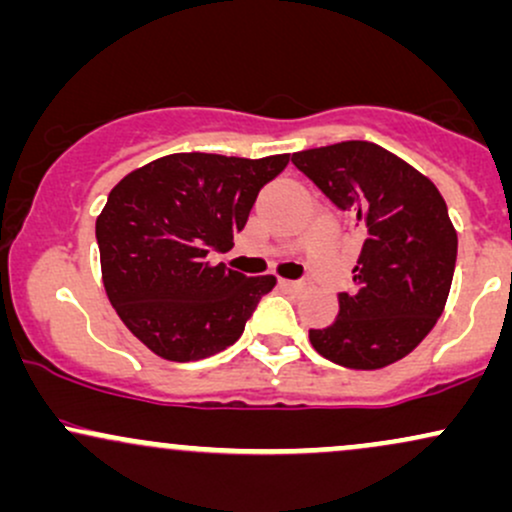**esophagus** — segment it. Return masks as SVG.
Instances as JSON below:
<instances>
[{
  "label": "esophagus",
  "mask_w": 512,
  "mask_h": 512,
  "mask_svg": "<svg viewBox=\"0 0 512 512\" xmlns=\"http://www.w3.org/2000/svg\"><path fill=\"white\" fill-rule=\"evenodd\" d=\"M289 291H303L308 286V279H296V281H281Z\"/></svg>",
  "instance_id": "34e87169"
}]
</instances>
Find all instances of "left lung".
Listing matches in <instances>:
<instances>
[{"label":"left lung","instance_id":"left-lung-1","mask_svg":"<svg viewBox=\"0 0 512 512\" xmlns=\"http://www.w3.org/2000/svg\"><path fill=\"white\" fill-rule=\"evenodd\" d=\"M291 163L363 233L351 293L330 327L310 330L320 356L375 370L416 349L448 301L457 233L426 175L383 146L342 142L298 151Z\"/></svg>","mask_w":512,"mask_h":512}]
</instances>
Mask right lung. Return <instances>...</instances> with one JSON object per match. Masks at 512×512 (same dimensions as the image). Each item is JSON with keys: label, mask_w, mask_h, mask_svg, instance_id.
Listing matches in <instances>:
<instances>
[{"label": "right lung", "mask_w": 512, "mask_h": 512, "mask_svg": "<svg viewBox=\"0 0 512 512\" xmlns=\"http://www.w3.org/2000/svg\"><path fill=\"white\" fill-rule=\"evenodd\" d=\"M289 154H170L132 170L96 219L103 286L127 330L166 361H199L236 344L274 276L211 264L231 250L257 195Z\"/></svg>", "instance_id": "right-lung-1"}]
</instances>
